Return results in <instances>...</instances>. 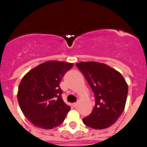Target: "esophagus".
Here are the masks:
<instances>
[{
  "mask_svg": "<svg viewBox=\"0 0 147 147\" xmlns=\"http://www.w3.org/2000/svg\"><path fill=\"white\" fill-rule=\"evenodd\" d=\"M78 104H79V102H78V101H77V102H75L72 104V106H73L74 107H76L78 105Z\"/></svg>",
  "mask_w": 147,
  "mask_h": 147,
  "instance_id": "obj_1",
  "label": "esophagus"
}]
</instances>
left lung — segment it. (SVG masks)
Instances as JSON below:
<instances>
[{"label": "left lung", "mask_w": 147, "mask_h": 147, "mask_svg": "<svg viewBox=\"0 0 147 147\" xmlns=\"http://www.w3.org/2000/svg\"><path fill=\"white\" fill-rule=\"evenodd\" d=\"M87 80L95 96L92 112L83 119L86 125L104 129L117 121L124 111L127 85L120 72L102 63L95 61L76 64Z\"/></svg>", "instance_id": "obj_1"}]
</instances>
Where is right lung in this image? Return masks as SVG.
Returning <instances> with one entry per match:
<instances>
[{
    "label": "right lung",
    "instance_id": "1",
    "mask_svg": "<svg viewBox=\"0 0 147 147\" xmlns=\"http://www.w3.org/2000/svg\"><path fill=\"white\" fill-rule=\"evenodd\" d=\"M73 67L72 63L49 61L27 72L18 90L23 114L34 125L51 129L64 122L70 107L61 97V80Z\"/></svg>",
    "mask_w": 147,
    "mask_h": 147
}]
</instances>
